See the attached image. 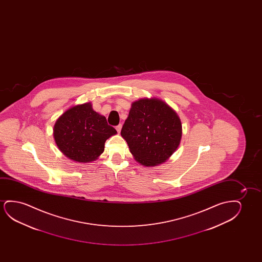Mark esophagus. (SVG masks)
Returning <instances> with one entry per match:
<instances>
[{
  "label": "esophagus",
  "mask_w": 262,
  "mask_h": 262,
  "mask_svg": "<svg viewBox=\"0 0 262 262\" xmlns=\"http://www.w3.org/2000/svg\"><path fill=\"white\" fill-rule=\"evenodd\" d=\"M122 124H119V125L116 126L115 127V129H116V130L118 132V133H121V129H122Z\"/></svg>",
  "instance_id": "obj_1"
}]
</instances>
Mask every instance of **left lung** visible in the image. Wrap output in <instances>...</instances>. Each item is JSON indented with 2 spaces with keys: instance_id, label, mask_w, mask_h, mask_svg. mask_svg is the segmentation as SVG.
Here are the masks:
<instances>
[{
  "instance_id": "left-lung-1",
  "label": "left lung",
  "mask_w": 262,
  "mask_h": 262,
  "mask_svg": "<svg viewBox=\"0 0 262 262\" xmlns=\"http://www.w3.org/2000/svg\"><path fill=\"white\" fill-rule=\"evenodd\" d=\"M121 135L137 162L155 166L166 161L177 149L182 122L176 112L158 98L133 102Z\"/></svg>"
}]
</instances>
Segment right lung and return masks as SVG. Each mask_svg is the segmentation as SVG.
I'll use <instances>...</instances> for the list:
<instances>
[{
	"label": "right lung",
	"mask_w": 262,
	"mask_h": 262,
	"mask_svg": "<svg viewBox=\"0 0 262 262\" xmlns=\"http://www.w3.org/2000/svg\"><path fill=\"white\" fill-rule=\"evenodd\" d=\"M117 133L106 119L95 112L91 103L78 104L57 119L54 127L55 143L73 161L89 163L104 150V142Z\"/></svg>",
	"instance_id": "obj_1"
}]
</instances>
